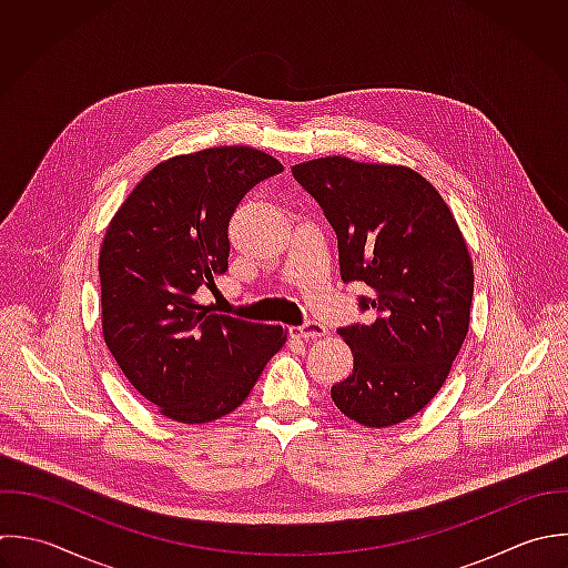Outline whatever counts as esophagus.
<instances>
[{
  "instance_id": "esophagus-1",
  "label": "esophagus",
  "mask_w": 568,
  "mask_h": 568,
  "mask_svg": "<svg viewBox=\"0 0 568 568\" xmlns=\"http://www.w3.org/2000/svg\"><path fill=\"white\" fill-rule=\"evenodd\" d=\"M325 334H327V327L323 323H316V321H310V323L298 325V327H290V336L292 338H303V341H316Z\"/></svg>"
}]
</instances>
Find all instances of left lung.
Listing matches in <instances>:
<instances>
[{"mask_svg": "<svg viewBox=\"0 0 568 568\" xmlns=\"http://www.w3.org/2000/svg\"><path fill=\"white\" fill-rule=\"evenodd\" d=\"M294 179L318 201L338 236L341 276L374 294V323L341 327L354 372L332 387L358 425L392 427L432 403L467 338L474 263L440 192L416 170L321 156Z\"/></svg>", "mask_w": 568, "mask_h": 568, "instance_id": "obj_1", "label": "left lung"}]
</instances>
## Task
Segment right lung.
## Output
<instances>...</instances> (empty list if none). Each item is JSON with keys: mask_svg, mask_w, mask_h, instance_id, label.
Segmentation results:
<instances>
[{"mask_svg": "<svg viewBox=\"0 0 568 568\" xmlns=\"http://www.w3.org/2000/svg\"><path fill=\"white\" fill-rule=\"evenodd\" d=\"M281 170L250 145L172 156L136 183L105 230L103 341L130 385L170 420L203 425L241 407L287 341L281 325L214 314L196 301V290L227 270L239 201Z\"/></svg>", "mask_w": 568, "mask_h": 568, "instance_id": "right-lung-1", "label": "right lung"}]
</instances>
